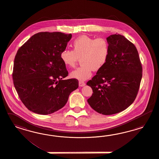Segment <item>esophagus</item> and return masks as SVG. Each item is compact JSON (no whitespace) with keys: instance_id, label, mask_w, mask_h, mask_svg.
I'll list each match as a JSON object with an SVG mask.
<instances>
[{"instance_id":"1","label":"esophagus","mask_w":159,"mask_h":159,"mask_svg":"<svg viewBox=\"0 0 159 159\" xmlns=\"http://www.w3.org/2000/svg\"><path fill=\"white\" fill-rule=\"evenodd\" d=\"M86 85V83L83 81H79V86L80 87H83Z\"/></svg>"}]
</instances>
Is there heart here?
I'll return each instance as SVG.
<instances>
[{
	"label": "heart",
	"instance_id": "obj_1",
	"mask_svg": "<svg viewBox=\"0 0 159 159\" xmlns=\"http://www.w3.org/2000/svg\"><path fill=\"white\" fill-rule=\"evenodd\" d=\"M72 45L73 49H65L61 51L60 59L66 67L72 68L81 58L82 65L70 73L73 79L86 80L92 77L93 70H100L108 61L110 46L105 39L82 35L75 39Z\"/></svg>",
	"mask_w": 159,
	"mask_h": 159
}]
</instances>
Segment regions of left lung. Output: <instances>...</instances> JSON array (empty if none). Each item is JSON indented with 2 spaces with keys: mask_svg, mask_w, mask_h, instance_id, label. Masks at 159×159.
Here are the masks:
<instances>
[{
  "mask_svg": "<svg viewBox=\"0 0 159 159\" xmlns=\"http://www.w3.org/2000/svg\"><path fill=\"white\" fill-rule=\"evenodd\" d=\"M110 54L104 67L87 83L93 93L87 102L103 115L125 110L138 94L142 77V66L135 45L120 34L107 38Z\"/></svg>",
  "mask_w": 159,
  "mask_h": 159,
  "instance_id": "1",
  "label": "left lung"
}]
</instances>
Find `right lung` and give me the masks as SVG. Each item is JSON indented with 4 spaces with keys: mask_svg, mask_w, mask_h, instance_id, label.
<instances>
[{
    "mask_svg": "<svg viewBox=\"0 0 159 159\" xmlns=\"http://www.w3.org/2000/svg\"><path fill=\"white\" fill-rule=\"evenodd\" d=\"M72 34L40 32L34 34L16 55L13 80L20 99L30 111L47 115L66 104L78 80H63L68 75L60 59Z\"/></svg>",
    "mask_w": 159,
    "mask_h": 159,
    "instance_id": "obj_1",
    "label": "right lung"
}]
</instances>
